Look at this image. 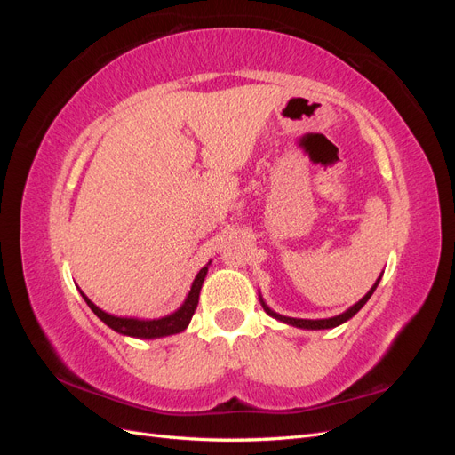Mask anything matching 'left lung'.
I'll list each match as a JSON object with an SVG mask.
<instances>
[{"label": "left lung", "instance_id": "8db88e82", "mask_svg": "<svg viewBox=\"0 0 455 455\" xmlns=\"http://www.w3.org/2000/svg\"><path fill=\"white\" fill-rule=\"evenodd\" d=\"M379 281H381V275H379V279L374 283V286L370 288V291L366 292V296H364L363 299L356 301V304H355V306H351L346 313L336 315V316H330V319H316V321H311V319H294V316H284V315H279V313H275L273 309H269V307L266 306V301L261 299V296H259V301H261V307H264V311H266L269 316H273V319H277V321H281V323L292 324V326H296V328H306V330H324V328H334V326H339L341 323L349 321L351 316H355L356 313H359V311L363 309V306H364L366 301L370 299V296L374 294V291L378 288Z\"/></svg>", "mask_w": 455, "mask_h": 455}]
</instances>
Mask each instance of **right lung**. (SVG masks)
<instances>
[{"mask_svg": "<svg viewBox=\"0 0 455 455\" xmlns=\"http://www.w3.org/2000/svg\"><path fill=\"white\" fill-rule=\"evenodd\" d=\"M206 271H209V264H206L191 284V291L186 298L184 304L178 307L174 313L167 315V316H161V319H134V316H116V315H109L106 311H102L100 307H96L92 301L81 292L84 299L87 301V306L92 309V313L99 316V319L108 324L116 332L123 334V336H131V338H144V339H151V338H164V336H172L182 332V330L188 328L191 316H194L197 304H199V292H201V286L203 281L206 277Z\"/></svg>", "mask_w": 455, "mask_h": 455, "instance_id": "add662e5", "label": "right lung"}]
</instances>
